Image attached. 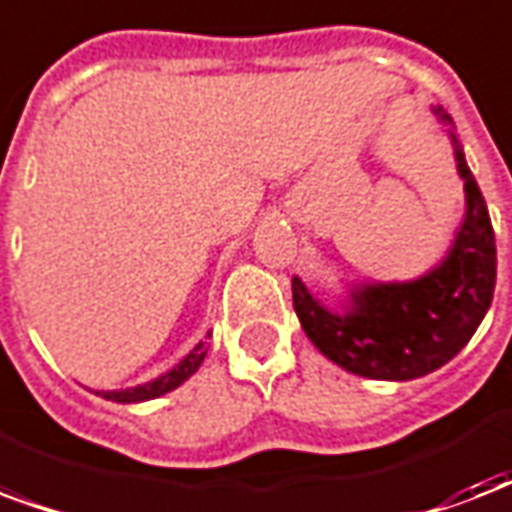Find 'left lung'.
Instances as JSON below:
<instances>
[{"label": "left lung", "instance_id": "1", "mask_svg": "<svg viewBox=\"0 0 512 512\" xmlns=\"http://www.w3.org/2000/svg\"><path fill=\"white\" fill-rule=\"evenodd\" d=\"M448 126L451 117L438 109ZM456 144V136L451 134ZM467 214L448 257L427 276L405 284H373L351 292L346 314L327 311L306 284L292 279L300 325L327 360L381 381H411L443 368L467 346L486 317L497 284V244L489 209L473 171L456 147Z\"/></svg>", "mask_w": 512, "mask_h": 512}]
</instances>
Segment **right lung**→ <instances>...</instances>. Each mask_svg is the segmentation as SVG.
Listing matches in <instances>:
<instances>
[{"label":"right lung","instance_id":"add662e5","mask_svg":"<svg viewBox=\"0 0 512 512\" xmlns=\"http://www.w3.org/2000/svg\"><path fill=\"white\" fill-rule=\"evenodd\" d=\"M204 357H206V346L204 341H201L193 351H190V354H187L185 360L179 362L177 368H171L169 373H163L161 378H155V381H150V384L134 386V389H123V392H99V395L112 400V403H142V400L161 397L166 395V392H171V389H177L182 381H187V378L193 376L195 370H198V365L204 362Z\"/></svg>","mask_w":512,"mask_h":512}]
</instances>
